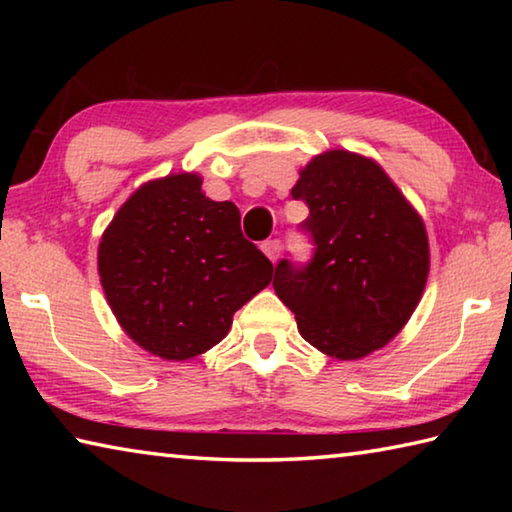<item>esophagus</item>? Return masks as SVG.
Listing matches in <instances>:
<instances>
[{"mask_svg":"<svg viewBox=\"0 0 512 512\" xmlns=\"http://www.w3.org/2000/svg\"><path fill=\"white\" fill-rule=\"evenodd\" d=\"M262 250H264V255H266L268 259H271V262H277V257H280V250H282L280 239H268V241H264Z\"/></svg>","mask_w":512,"mask_h":512,"instance_id":"1","label":"esophagus"}]
</instances>
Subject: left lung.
<instances>
[{"instance_id": "obj_1", "label": "left lung", "mask_w": 512, "mask_h": 512, "mask_svg": "<svg viewBox=\"0 0 512 512\" xmlns=\"http://www.w3.org/2000/svg\"><path fill=\"white\" fill-rule=\"evenodd\" d=\"M291 196L309 205L300 228L316 248L305 266H275L277 298L320 352L368 357L400 334L422 298L429 239L420 214L375 160L343 149L316 155Z\"/></svg>"}]
</instances>
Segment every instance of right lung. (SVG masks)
<instances>
[{"instance_id": "obj_1", "label": "right lung", "mask_w": 512, "mask_h": 512, "mask_svg": "<svg viewBox=\"0 0 512 512\" xmlns=\"http://www.w3.org/2000/svg\"><path fill=\"white\" fill-rule=\"evenodd\" d=\"M198 173L149 180L99 241V277L121 329L146 352L185 361L214 348L232 316L268 287L273 264L241 235L235 203Z\"/></svg>"}]
</instances>
